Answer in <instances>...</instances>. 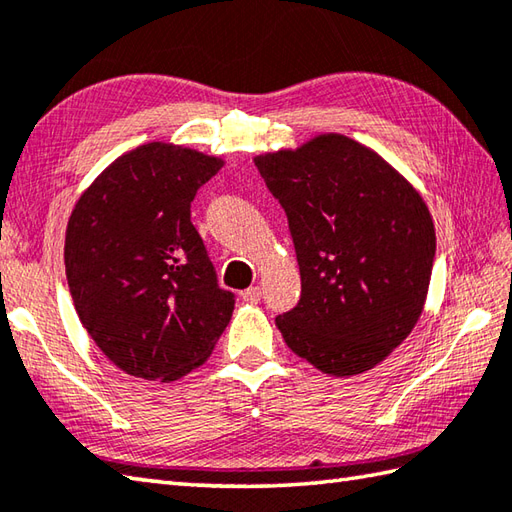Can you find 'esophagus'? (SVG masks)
Segmentation results:
<instances>
[{"mask_svg":"<svg viewBox=\"0 0 512 512\" xmlns=\"http://www.w3.org/2000/svg\"><path fill=\"white\" fill-rule=\"evenodd\" d=\"M242 299H244L246 303H257L259 299H262V290H259L257 286H250V288H246V290L242 292Z\"/></svg>","mask_w":512,"mask_h":512,"instance_id":"esophagus-1","label":"esophagus"}]
</instances>
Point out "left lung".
<instances>
[{
	"instance_id": "8db88e82",
	"label": "left lung",
	"mask_w": 512,
	"mask_h": 512,
	"mask_svg": "<svg viewBox=\"0 0 512 512\" xmlns=\"http://www.w3.org/2000/svg\"><path fill=\"white\" fill-rule=\"evenodd\" d=\"M286 211L301 297L275 319L332 376L367 372L407 339L427 299L436 231L420 193L352 138L328 134L255 158Z\"/></svg>"
}]
</instances>
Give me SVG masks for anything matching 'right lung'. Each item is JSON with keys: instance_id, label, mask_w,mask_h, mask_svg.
I'll return each mask as SVG.
<instances>
[{"instance_id": "obj_1", "label": "right lung", "mask_w": 512, "mask_h": 512, "mask_svg": "<svg viewBox=\"0 0 512 512\" xmlns=\"http://www.w3.org/2000/svg\"><path fill=\"white\" fill-rule=\"evenodd\" d=\"M222 162L149 143L81 195L65 233V275L83 328L123 372L176 380L211 354L235 295L191 222V202Z\"/></svg>"}]
</instances>
